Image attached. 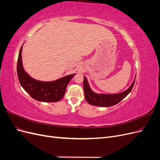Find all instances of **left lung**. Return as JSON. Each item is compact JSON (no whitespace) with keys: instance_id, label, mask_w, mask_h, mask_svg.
Returning a JSON list of instances; mask_svg holds the SVG:
<instances>
[{"instance_id":"obj_1","label":"left lung","mask_w":160,"mask_h":160,"mask_svg":"<svg viewBox=\"0 0 160 160\" xmlns=\"http://www.w3.org/2000/svg\"><path fill=\"white\" fill-rule=\"evenodd\" d=\"M135 81V77L129 88L118 93H98L91 89L88 80L84 76L83 89L86 101L91 105L98 107H111L119 103L132 90Z\"/></svg>"}]
</instances>
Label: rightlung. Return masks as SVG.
Listing matches in <instances>:
<instances>
[{"label": "right lung", "mask_w": 160, "mask_h": 160, "mask_svg": "<svg viewBox=\"0 0 160 160\" xmlns=\"http://www.w3.org/2000/svg\"><path fill=\"white\" fill-rule=\"evenodd\" d=\"M22 51V46L18 53L17 75L22 88L32 98L37 101L42 102H57L60 101L65 93L67 85L76 73L66 75L51 81H43L34 79L24 69Z\"/></svg>", "instance_id": "obj_1"}]
</instances>
